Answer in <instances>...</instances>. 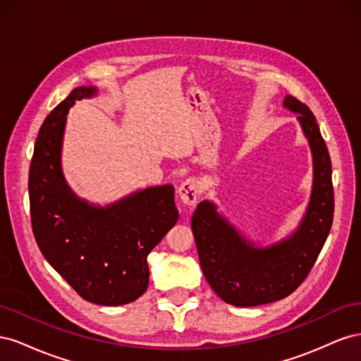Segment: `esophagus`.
<instances>
[{
  "label": "esophagus",
  "mask_w": 361,
  "mask_h": 361,
  "mask_svg": "<svg viewBox=\"0 0 361 361\" xmlns=\"http://www.w3.org/2000/svg\"><path fill=\"white\" fill-rule=\"evenodd\" d=\"M178 194H179V197H180L183 204L194 206L195 203H197V200L200 197L199 182L195 180L194 178L187 179V180L180 183V187L178 190Z\"/></svg>",
  "instance_id": "obj_1"
}]
</instances>
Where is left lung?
<instances>
[{"instance_id": "1", "label": "left lung", "mask_w": 361, "mask_h": 361, "mask_svg": "<svg viewBox=\"0 0 361 361\" xmlns=\"http://www.w3.org/2000/svg\"><path fill=\"white\" fill-rule=\"evenodd\" d=\"M283 106L297 114L313 158L312 194L298 227L265 247L247 239L203 200L192 214L191 227L203 274L224 302L238 307L286 298L307 277L333 224L334 192L329 149L309 106L286 94Z\"/></svg>"}]
</instances>
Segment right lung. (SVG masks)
Instances as JSON below:
<instances>
[{
  "label": "right lung",
  "instance_id": "add662e5",
  "mask_svg": "<svg viewBox=\"0 0 361 361\" xmlns=\"http://www.w3.org/2000/svg\"><path fill=\"white\" fill-rule=\"evenodd\" d=\"M96 87H76L43 122L32 154L28 191L31 226L49 265L78 292L101 305H123L149 285L147 256L176 224L173 185L128 194L106 206L76 195L64 179L61 149L69 108L93 97Z\"/></svg>",
  "mask_w": 361,
  "mask_h": 361
}]
</instances>
